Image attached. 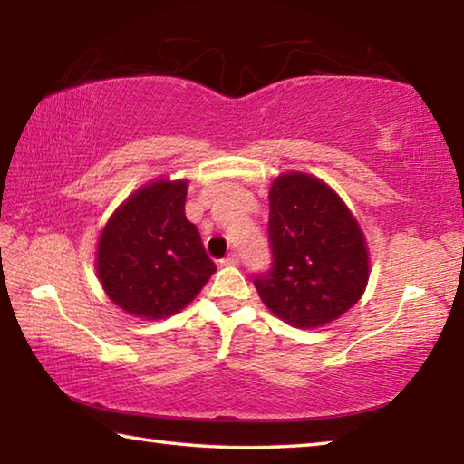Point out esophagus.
I'll return each instance as SVG.
<instances>
[{"mask_svg":"<svg viewBox=\"0 0 464 464\" xmlns=\"http://www.w3.org/2000/svg\"><path fill=\"white\" fill-rule=\"evenodd\" d=\"M237 264H239V256L237 254H229V256L221 259V266H237Z\"/></svg>","mask_w":464,"mask_h":464,"instance_id":"obj_1","label":"esophagus"}]
</instances>
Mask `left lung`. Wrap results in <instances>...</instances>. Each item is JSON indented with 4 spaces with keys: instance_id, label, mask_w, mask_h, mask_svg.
I'll list each match as a JSON object with an SVG mask.
<instances>
[{
    "instance_id": "1",
    "label": "left lung",
    "mask_w": 464,
    "mask_h": 464,
    "mask_svg": "<svg viewBox=\"0 0 464 464\" xmlns=\"http://www.w3.org/2000/svg\"><path fill=\"white\" fill-rule=\"evenodd\" d=\"M272 267L256 276L264 304L284 323L316 328L363 296L369 254L363 231L333 188L290 172L269 188Z\"/></svg>"
}]
</instances>
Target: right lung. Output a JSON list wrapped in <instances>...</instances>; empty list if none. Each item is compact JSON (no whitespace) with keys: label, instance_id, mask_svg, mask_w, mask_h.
<instances>
[{"label":"right lung","instance_id":"obj_1","mask_svg":"<svg viewBox=\"0 0 464 464\" xmlns=\"http://www.w3.org/2000/svg\"><path fill=\"white\" fill-rule=\"evenodd\" d=\"M187 180L140 188L109 218L97 276L109 298L146 320L172 316L203 290L217 266L184 215Z\"/></svg>","mask_w":464,"mask_h":464}]
</instances>
